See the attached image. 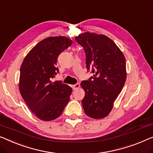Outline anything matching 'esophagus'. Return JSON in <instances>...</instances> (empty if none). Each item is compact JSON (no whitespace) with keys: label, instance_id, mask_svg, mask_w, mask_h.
Instances as JSON below:
<instances>
[{"label":"esophagus","instance_id":"esophagus-1","mask_svg":"<svg viewBox=\"0 0 153 153\" xmlns=\"http://www.w3.org/2000/svg\"><path fill=\"white\" fill-rule=\"evenodd\" d=\"M79 86H80V84L79 83H77L76 84H74V85H73V88H74V90H77L79 88Z\"/></svg>","mask_w":153,"mask_h":153}]
</instances>
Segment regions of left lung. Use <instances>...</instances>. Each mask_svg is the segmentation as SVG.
<instances>
[{
	"label": "left lung",
	"instance_id": "obj_1",
	"mask_svg": "<svg viewBox=\"0 0 153 153\" xmlns=\"http://www.w3.org/2000/svg\"><path fill=\"white\" fill-rule=\"evenodd\" d=\"M86 53L87 71L93 74L81 82L85 91L82 101L88 117L102 119L112 110L126 79V59L108 37L86 32L75 38Z\"/></svg>",
	"mask_w": 153,
	"mask_h": 153
}]
</instances>
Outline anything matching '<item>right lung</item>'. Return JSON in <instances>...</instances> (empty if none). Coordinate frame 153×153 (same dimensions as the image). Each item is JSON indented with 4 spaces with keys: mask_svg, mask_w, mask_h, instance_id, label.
<instances>
[{
    "mask_svg": "<svg viewBox=\"0 0 153 153\" xmlns=\"http://www.w3.org/2000/svg\"><path fill=\"white\" fill-rule=\"evenodd\" d=\"M72 42L64 36L45 38L29 52L20 67V94L29 109L43 121L60 116L70 100L72 88L61 81L53 82L52 79L59 73V55Z\"/></svg>",
    "mask_w": 153,
    "mask_h": 153,
    "instance_id": "obj_1",
    "label": "right lung"
}]
</instances>
